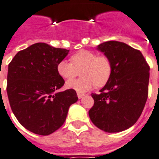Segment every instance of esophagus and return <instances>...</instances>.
Listing matches in <instances>:
<instances>
[{"label": "esophagus", "instance_id": "obj_1", "mask_svg": "<svg viewBox=\"0 0 159 159\" xmlns=\"http://www.w3.org/2000/svg\"><path fill=\"white\" fill-rule=\"evenodd\" d=\"M84 95H85L84 93H77V96H78V98H80H80H83Z\"/></svg>", "mask_w": 159, "mask_h": 159}]
</instances>
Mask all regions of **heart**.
Returning a JSON list of instances; mask_svg holds the SVG:
<instances>
[{"mask_svg": "<svg viewBox=\"0 0 159 159\" xmlns=\"http://www.w3.org/2000/svg\"><path fill=\"white\" fill-rule=\"evenodd\" d=\"M71 62L63 60L58 62L57 70L65 80H71L81 71L83 78L69 80L66 86L79 93L89 91L95 85L102 87L107 83L111 75V63L106 56H98L93 52L81 50L70 57Z\"/></svg>", "mask_w": 159, "mask_h": 159, "instance_id": "heart-1", "label": "heart"}]
</instances>
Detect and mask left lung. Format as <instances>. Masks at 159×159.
Masks as SVG:
<instances>
[{
	"label": "left lung",
	"mask_w": 159,
	"mask_h": 159,
	"mask_svg": "<svg viewBox=\"0 0 159 159\" xmlns=\"http://www.w3.org/2000/svg\"><path fill=\"white\" fill-rule=\"evenodd\" d=\"M97 49L111 63V77L98 94L92 93L94 104L90 120L100 130L116 133L134 125L148 98L149 66L139 50L124 43L108 41Z\"/></svg>",
	"instance_id": "left-lung-1"
}]
</instances>
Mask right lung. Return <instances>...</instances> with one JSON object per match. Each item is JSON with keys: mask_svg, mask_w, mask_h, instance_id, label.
Instances as JSON below:
<instances>
[{"mask_svg": "<svg viewBox=\"0 0 159 159\" xmlns=\"http://www.w3.org/2000/svg\"><path fill=\"white\" fill-rule=\"evenodd\" d=\"M69 50L44 43L20 51L8 66L7 95L14 115L29 131L48 135L66 119L71 104L78 100L75 90L58 92L65 80L57 70Z\"/></svg>", "mask_w": 159, "mask_h": 159, "instance_id": "1", "label": "right lung"}]
</instances>
